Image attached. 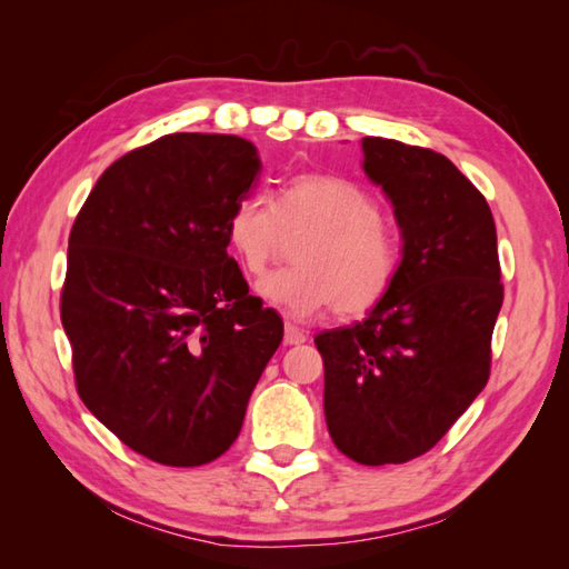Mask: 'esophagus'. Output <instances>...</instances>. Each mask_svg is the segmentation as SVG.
Wrapping results in <instances>:
<instances>
[{"instance_id": "esophagus-1", "label": "esophagus", "mask_w": 569, "mask_h": 569, "mask_svg": "<svg viewBox=\"0 0 569 569\" xmlns=\"http://www.w3.org/2000/svg\"><path fill=\"white\" fill-rule=\"evenodd\" d=\"M286 345H303L306 342V332L298 328L293 322H286V337H283Z\"/></svg>"}]
</instances>
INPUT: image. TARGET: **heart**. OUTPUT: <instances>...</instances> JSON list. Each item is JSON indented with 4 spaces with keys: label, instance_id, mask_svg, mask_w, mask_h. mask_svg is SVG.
<instances>
[{
    "label": "heart",
    "instance_id": "1",
    "mask_svg": "<svg viewBox=\"0 0 569 569\" xmlns=\"http://www.w3.org/2000/svg\"><path fill=\"white\" fill-rule=\"evenodd\" d=\"M310 237L293 253L296 269L261 278L257 293L283 316L306 320L335 308L340 316H365L396 281L401 251L383 222L377 198L355 180L303 173L271 202L247 192L229 210L224 232L241 266L253 276L281 249L283 234Z\"/></svg>",
    "mask_w": 569,
    "mask_h": 569
}]
</instances>
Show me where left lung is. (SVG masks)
I'll return each instance as SVG.
<instances>
[{"mask_svg": "<svg viewBox=\"0 0 569 569\" xmlns=\"http://www.w3.org/2000/svg\"><path fill=\"white\" fill-rule=\"evenodd\" d=\"M361 168L401 232L391 291L352 328L325 330V420L359 465H401L452 428L489 381L503 303L485 196L430 149L361 139Z\"/></svg>", "mask_w": 569, "mask_h": 569, "instance_id": "1", "label": "left lung"}]
</instances>
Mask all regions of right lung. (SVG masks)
I'll use <instances>...</instances> for the list:
<instances>
[{"label":"right lung","instance_id":"1","mask_svg":"<svg viewBox=\"0 0 569 569\" xmlns=\"http://www.w3.org/2000/svg\"><path fill=\"white\" fill-rule=\"evenodd\" d=\"M261 173L232 134H168L114 161L68 239L60 320L82 403L168 467L224 455L283 340L227 253V217Z\"/></svg>","mask_w":569,"mask_h":569}]
</instances>
